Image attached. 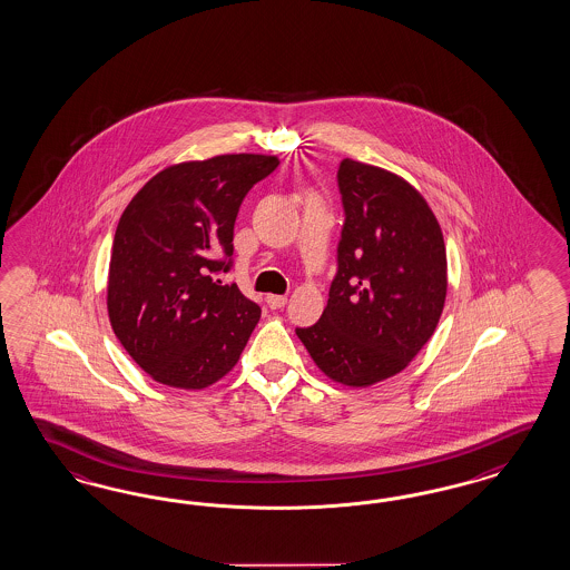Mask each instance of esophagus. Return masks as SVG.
Listing matches in <instances>:
<instances>
[{"label": "esophagus", "instance_id": "esophagus-1", "mask_svg": "<svg viewBox=\"0 0 570 570\" xmlns=\"http://www.w3.org/2000/svg\"><path fill=\"white\" fill-rule=\"evenodd\" d=\"M267 305L272 307V309H282L286 303H288V298L286 296H282V294H267Z\"/></svg>", "mask_w": 570, "mask_h": 570}]
</instances>
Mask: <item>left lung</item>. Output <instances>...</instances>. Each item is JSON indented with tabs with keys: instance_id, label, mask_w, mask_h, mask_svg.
<instances>
[{
	"instance_id": "left-lung-1",
	"label": "left lung",
	"mask_w": 570,
	"mask_h": 570,
	"mask_svg": "<svg viewBox=\"0 0 570 570\" xmlns=\"http://www.w3.org/2000/svg\"><path fill=\"white\" fill-rule=\"evenodd\" d=\"M338 274L320 322L296 330L334 382L365 389L403 372L431 341L448 296V253L424 196L401 175L345 158Z\"/></svg>"
}]
</instances>
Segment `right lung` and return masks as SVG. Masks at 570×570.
<instances>
[{
    "mask_svg": "<svg viewBox=\"0 0 570 570\" xmlns=\"http://www.w3.org/2000/svg\"><path fill=\"white\" fill-rule=\"evenodd\" d=\"M277 165L248 153L175 163L122 210L106 307L122 348L156 382L200 391L240 360L259 305L210 274L227 272L242 200Z\"/></svg>",
    "mask_w": 570,
    "mask_h": 570,
    "instance_id": "1",
    "label": "right lung"
}]
</instances>
